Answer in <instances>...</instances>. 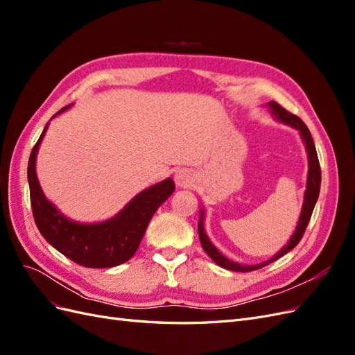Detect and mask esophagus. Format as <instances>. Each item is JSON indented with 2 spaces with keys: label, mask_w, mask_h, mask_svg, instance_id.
I'll return each instance as SVG.
<instances>
[{
  "label": "esophagus",
  "mask_w": 355,
  "mask_h": 355,
  "mask_svg": "<svg viewBox=\"0 0 355 355\" xmlns=\"http://www.w3.org/2000/svg\"><path fill=\"white\" fill-rule=\"evenodd\" d=\"M175 182H176V185H178L179 188H185V187H189V185H191L192 176H191L189 171L180 170V171H178V173L175 175Z\"/></svg>",
  "instance_id": "obj_1"
}]
</instances>
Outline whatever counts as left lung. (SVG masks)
I'll use <instances>...</instances> for the list:
<instances>
[{
  "label": "left lung",
  "instance_id": "obj_1",
  "mask_svg": "<svg viewBox=\"0 0 355 355\" xmlns=\"http://www.w3.org/2000/svg\"><path fill=\"white\" fill-rule=\"evenodd\" d=\"M268 108L271 110L272 115L277 118L278 121H282L284 124H288L290 127L296 128L299 130L300 137L305 144L306 153H308V179H306V189H305V196H304V206H302V211H300V216L296 225V230L293 232L292 237H290L288 243L283 247V249L278 252L277 254H274L271 259H268L262 263L257 265H241L234 261H230L228 257H225L216 247L211 244V241L209 240V237L206 235V231H204V211L201 210L200 213V220H198V235H200V241L204 252H206L214 263H218L219 266L225 268V270L230 271H237V272H247V271H254V270H261V268L270 265L271 262L280 259L282 256H284L286 253H288L293 247L297 245V243L300 241V239L304 237L305 230L309 223L311 214H313V210L315 207V202L320 194V185H321V170H320V163H318V157H317V151H315V145L313 141V136H311L308 127L305 125V123L300 120L299 116L290 114L288 111H286L283 106L278 105L277 102H270L266 103Z\"/></svg>",
  "mask_w": 355,
  "mask_h": 355
}]
</instances>
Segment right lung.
Wrapping results in <instances>:
<instances>
[{"mask_svg": "<svg viewBox=\"0 0 355 355\" xmlns=\"http://www.w3.org/2000/svg\"><path fill=\"white\" fill-rule=\"evenodd\" d=\"M68 108L71 105L51 118ZM47 127L49 123L32 148L28 163L31 206L37 228L58 252L81 266L112 268L127 262L136 253L157 209L173 194L175 182L168 178L139 192L120 213L105 222L80 223L71 220L46 198L37 178V154Z\"/></svg>", "mask_w": 355, "mask_h": 355, "instance_id": "add662e5", "label": "right lung"}]
</instances>
